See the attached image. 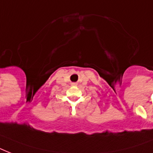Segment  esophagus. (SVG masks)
Returning <instances> with one entry per match:
<instances>
[{
	"label": "esophagus",
	"mask_w": 153,
	"mask_h": 153,
	"mask_svg": "<svg viewBox=\"0 0 153 153\" xmlns=\"http://www.w3.org/2000/svg\"><path fill=\"white\" fill-rule=\"evenodd\" d=\"M73 85H76V83H73Z\"/></svg>",
	"instance_id": "obj_1"
}]
</instances>
